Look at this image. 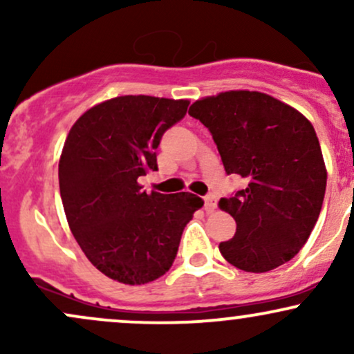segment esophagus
Instances as JSON below:
<instances>
[{
	"label": "esophagus",
	"instance_id": "1",
	"mask_svg": "<svg viewBox=\"0 0 354 354\" xmlns=\"http://www.w3.org/2000/svg\"><path fill=\"white\" fill-rule=\"evenodd\" d=\"M216 206H218L216 194H213V193L206 194V196H205V209L206 211H213L214 208H216Z\"/></svg>",
	"mask_w": 354,
	"mask_h": 354
}]
</instances>
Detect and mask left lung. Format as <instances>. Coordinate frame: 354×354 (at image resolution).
<instances>
[{"label":"left lung","instance_id":"8db88e82","mask_svg":"<svg viewBox=\"0 0 354 354\" xmlns=\"http://www.w3.org/2000/svg\"><path fill=\"white\" fill-rule=\"evenodd\" d=\"M209 129L223 166L246 188L219 206L236 233L219 243L223 258L248 273L290 261L310 238L326 191L315 128L301 113L258 91H226L189 106Z\"/></svg>","mask_w":354,"mask_h":354}]
</instances>
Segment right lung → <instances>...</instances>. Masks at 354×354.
<instances>
[{
    "label": "right lung",
    "mask_w": 354,
    "mask_h": 354,
    "mask_svg": "<svg viewBox=\"0 0 354 354\" xmlns=\"http://www.w3.org/2000/svg\"><path fill=\"white\" fill-rule=\"evenodd\" d=\"M189 101L118 96L73 124L59 160V193L73 236L108 278L145 284L176 258L183 230L203 206L196 194L146 193L138 178L158 171L156 148Z\"/></svg>",
    "instance_id": "right-lung-1"
}]
</instances>
